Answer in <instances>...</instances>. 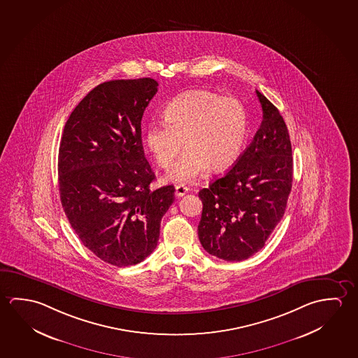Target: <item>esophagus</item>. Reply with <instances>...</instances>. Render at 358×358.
I'll list each match as a JSON object with an SVG mask.
<instances>
[{"mask_svg":"<svg viewBox=\"0 0 358 358\" xmlns=\"http://www.w3.org/2000/svg\"><path fill=\"white\" fill-rule=\"evenodd\" d=\"M187 192L188 187L183 186V185L176 186V188H175V196H176V197H182V196H185V194H187Z\"/></svg>","mask_w":358,"mask_h":358,"instance_id":"esophagus-1","label":"esophagus"}]
</instances>
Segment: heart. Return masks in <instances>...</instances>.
<instances>
[{
    "label": "heart",
    "mask_w": 358,
    "mask_h": 358,
    "mask_svg": "<svg viewBox=\"0 0 358 358\" xmlns=\"http://www.w3.org/2000/svg\"><path fill=\"white\" fill-rule=\"evenodd\" d=\"M248 132L246 110L240 101L207 91L181 94L164 110V121L147 124L145 141L159 167L170 169L166 180L194 183L213 171L227 169L238 159Z\"/></svg>",
    "instance_id": "obj_1"
}]
</instances>
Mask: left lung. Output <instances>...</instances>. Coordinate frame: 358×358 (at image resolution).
I'll return each instance as SVG.
<instances>
[{"label": "left lung", "instance_id": "8db88e82", "mask_svg": "<svg viewBox=\"0 0 358 358\" xmlns=\"http://www.w3.org/2000/svg\"><path fill=\"white\" fill-rule=\"evenodd\" d=\"M264 120L251 145L222 177L202 188L199 238L207 252L234 262L264 246L286 211L292 147L280 111L261 92Z\"/></svg>", "mask_w": 358, "mask_h": 358}]
</instances>
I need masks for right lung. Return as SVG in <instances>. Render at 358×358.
<instances>
[{"label":"right lung","instance_id":"add662e5","mask_svg":"<svg viewBox=\"0 0 358 358\" xmlns=\"http://www.w3.org/2000/svg\"><path fill=\"white\" fill-rule=\"evenodd\" d=\"M153 78L99 85L76 106L59 142L61 203L71 227L107 264L142 262L157 246L175 187L155 191L141 120L157 92Z\"/></svg>","mask_w":358,"mask_h":358}]
</instances>
